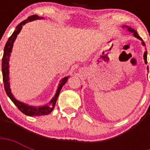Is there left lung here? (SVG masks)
Masks as SVG:
<instances>
[{"label": "left lung", "mask_w": 150, "mask_h": 150, "mask_svg": "<svg viewBox=\"0 0 150 150\" xmlns=\"http://www.w3.org/2000/svg\"><path fill=\"white\" fill-rule=\"evenodd\" d=\"M126 27L128 28V30H129V31L132 32V33L134 34V36H135V37H136V38L139 39V40H142V39L140 38V36H139V35H138L137 32L135 31L134 29H131V28H129V27H128V26H126ZM142 44H143V45H144V46H146V45H145L144 42H142ZM144 60H145V62H146V64H147V52H146V51H145V53H144Z\"/></svg>", "instance_id": "8db88e82"}]
</instances>
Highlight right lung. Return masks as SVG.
<instances>
[{
  "label": "right lung",
  "instance_id": "right-lung-1",
  "mask_svg": "<svg viewBox=\"0 0 150 150\" xmlns=\"http://www.w3.org/2000/svg\"><path fill=\"white\" fill-rule=\"evenodd\" d=\"M40 18H42L39 17V16H37L36 15H32V16L28 17L27 19L22 21L21 23L18 25L16 28H15V30L12 33V35L9 37L8 40L6 43V45L4 47V50L3 58H2V75H3L4 86V89H5L6 93L9 96V98L11 100V101L15 103V106L18 107V109L21 112H22L24 114L28 115V116H40V115H47V114H50V112L54 110V107H55L56 101L57 100L59 93L61 92V88L67 82L68 78H69L65 77L61 80V83L59 85L58 89L57 90L56 94H55L54 97L52 99V100L50 102V104L47 105V106H44V107H31V106H29V105L25 104L23 103L19 102L17 100H15L12 94H11V93L10 86H9V82H8L9 81V76H8V75H9V71H9L8 70V68H9L8 64H9V62L8 61H9V57L11 55V50H12L14 41L15 40V39L17 38L18 34L20 33L22 26L26 22L33 21V20L40 19Z\"/></svg>",
  "mask_w": 150,
  "mask_h": 150
}]
</instances>
